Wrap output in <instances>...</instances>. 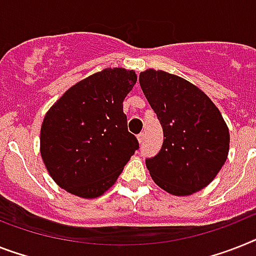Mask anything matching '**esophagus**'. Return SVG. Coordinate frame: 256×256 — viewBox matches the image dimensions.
<instances>
[{"mask_svg":"<svg viewBox=\"0 0 256 256\" xmlns=\"http://www.w3.org/2000/svg\"><path fill=\"white\" fill-rule=\"evenodd\" d=\"M137 140H138V142L142 144L144 140H145V134H144L142 132L140 133V134H137Z\"/></svg>","mask_w":256,"mask_h":256,"instance_id":"obj_1","label":"esophagus"}]
</instances>
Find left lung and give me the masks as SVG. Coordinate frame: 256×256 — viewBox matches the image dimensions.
<instances>
[{
  "label": "left lung",
  "mask_w": 256,
  "mask_h": 256,
  "mask_svg": "<svg viewBox=\"0 0 256 256\" xmlns=\"http://www.w3.org/2000/svg\"><path fill=\"white\" fill-rule=\"evenodd\" d=\"M140 86L164 130L161 150L145 161L152 179L175 196L200 191L229 154V128L220 110L198 86L168 72H141Z\"/></svg>",
  "instance_id": "1"
}]
</instances>
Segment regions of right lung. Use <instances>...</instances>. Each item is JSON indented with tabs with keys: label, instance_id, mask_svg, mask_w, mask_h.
<instances>
[{
	"label": "right lung",
	"instance_id": "obj_1",
	"mask_svg": "<svg viewBox=\"0 0 256 256\" xmlns=\"http://www.w3.org/2000/svg\"><path fill=\"white\" fill-rule=\"evenodd\" d=\"M134 70L107 68L68 88L44 116L40 154L61 188L95 199L111 188L138 149L128 132L123 100Z\"/></svg>",
	"mask_w": 256,
	"mask_h": 256
}]
</instances>
